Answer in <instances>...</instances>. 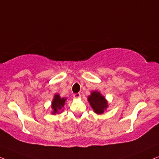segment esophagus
Returning a JSON list of instances; mask_svg holds the SVG:
<instances>
[{
    "mask_svg": "<svg viewBox=\"0 0 159 159\" xmlns=\"http://www.w3.org/2000/svg\"><path fill=\"white\" fill-rule=\"evenodd\" d=\"M73 97H74L75 99H79V98H80V93H74V94H73Z\"/></svg>",
    "mask_w": 159,
    "mask_h": 159,
    "instance_id": "obj_1",
    "label": "esophagus"
}]
</instances>
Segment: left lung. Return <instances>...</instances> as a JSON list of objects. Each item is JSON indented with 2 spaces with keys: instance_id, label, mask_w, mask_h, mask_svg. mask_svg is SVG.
Listing matches in <instances>:
<instances>
[{
  "instance_id": "left-lung-1",
  "label": "left lung",
  "mask_w": 159,
  "mask_h": 159,
  "mask_svg": "<svg viewBox=\"0 0 159 159\" xmlns=\"http://www.w3.org/2000/svg\"><path fill=\"white\" fill-rule=\"evenodd\" d=\"M88 101L90 103L94 112L97 114H102L107 107L106 99L98 91H93L91 95L89 97Z\"/></svg>"
}]
</instances>
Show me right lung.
<instances>
[{
  "label": "right lung",
  "instance_id": "1",
  "mask_svg": "<svg viewBox=\"0 0 159 159\" xmlns=\"http://www.w3.org/2000/svg\"><path fill=\"white\" fill-rule=\"evenodd\" d=\"M66 100V99L60 97V96L58 94H56L55 96V98L54 99H53L52 105V109H53V111H52L53 115H55V113H59L58 112V111L61 110L62 107H64Z\"/></svg>",
  "mask_w": 159,
  "mask_h": 159
}]
</instances>
